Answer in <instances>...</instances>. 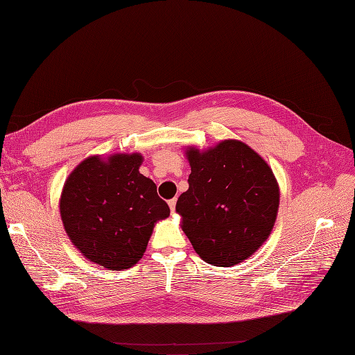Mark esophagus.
I'll use <instances>...</instances> for the list:
<instances>
[{
    "label": "esophagus",
    "instance_id": "obj_1",
    "mask_svg": "<svg viewBox=\"0 0 355 355\" xmlns=\"http://www.w3.org/2000/svg\"><path fill=\"white\" fill-rule=\"evenodd\" d=\"M175 204H177V200H175V198H173V200L168 201V206H170L171 213H174V211H175Z\"/></svg>",
    "mask_w": 355,
    "mask_h": 355
}]
</instances>
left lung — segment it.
I'll return each mask as SVG.
<instances>
[{
    "label": "left lung",
    "instance_id": "obj_1",
    "mask_svg": "<svg viewBox=\"0 0 355 355\" xmlns=\"http://www.w3.org/2000/svg\"><path fill=\"white\" fill-rule=\"evenodd\" d=\"M189 190L175 210L196 253L213 266L230 268L263 246L279 210V184L269 164L239 139L207 149L185 148Z\"/></svg>",
    "mask_w": 355,
    "mask_h": 355
}]
</instances>
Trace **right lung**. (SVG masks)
<instances>
[{
  "mask_svg": "<svg viewBox=\"0 0 355 355\" xmlns=\"http://www.w3.org/2000/svg\"><path fill=\"white\" fill-rule=\"evenodd\" d=\"M139 153L92 155L69 174L60 217L73 246L109 270L132 268L170 207L151 178L139 173Z\"/></svg>",
  "mask_w": 355,
  "mask_h": 355,
  "instance_id": "obj_1",
  "label": "right lung"
}]
</instances>
